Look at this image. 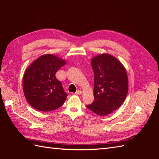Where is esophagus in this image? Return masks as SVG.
Segmentation results:
<instances>
[{"label":"esophagus","mask_w":159,"mask_h":159,"mask_svg":"<svg viewBox=\"0 0 159 159\" xmlns=\"http://www.w3.org/2000/svg\"><path fill=\"white\" fill-rule=\"evenodd\" d=\"M81 93H82V92H81V91H80V90H78V91H77L75 93V95H81Z\"/></svg>","instance_id":"obj_1"}]
</instances>
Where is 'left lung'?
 Instances as JSON below:
<instances>
[{"instance_id": "8db88e82", "label": "left lung", "mask_w": 159, "mask_h": 159, "mask_svg": "<svg viewBox=\"0 0 159 159\" xmlns=\"http://www.w3.org/2000/svg\"><path fill=\"white\" fill-rule=\"evenodd\" d=\"M91 66L94 72V101L86 107L104 116L118 109L125 99L128 92L127 72L117 58L107 54L93 57Z\"/></svg>"}]
</instances>
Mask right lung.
Masks as SVG:
<instances>
[{
	"label": "right lung",
	"mask_w": 159,
	"mask_h": 159,
	"mask_svg": "<svg viewBox=\"0 0 159 159\" xmlns=\"http://www.w3.org/2000/svg\"><path fill=\"white\" fill-rule=\"evenodd\" d=\"M65 61L52 54L38 57L26 69L23 78L25 98L32 107L50 111L61 107L68 96L55 74Z\"/></svg>",
	"instance_id": "right-lung-1"
}]
</instances>
